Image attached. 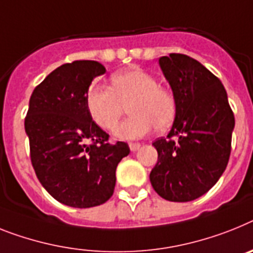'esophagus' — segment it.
Listing matches in <instances>:
<instances>
[{
	"instance_id": "1",
	"label": "esophagus",
	"mask_w": 253,
	"mask_h": 253,
	"mask_svg": "<svg viewBox=\"0 0 253 253\" xmlns=\"http://www.w3.org/2000/svg\"><path fill=\"white\" fill-rule=\"evenodd\" d=\"M140 146H141V144L140 143H130V149L132 150V152H136V150H139Z\"/></svg>"
}]
</instances>
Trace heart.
Instances as JSON below:
<instances>
[{"mask_svg":"<svg viewBox=\"0 0 253 253\" xmlns=\"http://www.w3.org/2000/svg\"><path fill=\"white\" fill-rule=\"evenodd\" d=\"M86 104L91 118L104 130H113L125 110L131 114L116 128V136L133 140L145 136L156 127L163 131L176 117V99L169 90L158 86L149 73L132 68L110 78L109 87L91 84Z\"/></svg>","mask_w":253,"mask_h":253,"instance_id":"1","label":"heart"}]
</instances>
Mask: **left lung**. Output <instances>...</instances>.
<instances>
[{
  "instance_id": "8db88e82",
  "label": "left lung",
  "mask_w": 253,
  "mask_h": 253,
  "mask_svg": "<svg viewBox=\"0 0 253 253\" xmlns=\"http://www.w3.org/2000/svg\"><path fill=\"white\" fill-rule=\"evenodd\" d=\"M176 99V117L167 137L153 145L158 162L150 172L153 189L171 202L199 198L228 166L234 113L221 81L184 54L159 58Z\"/></svg>"
}]
</instances>
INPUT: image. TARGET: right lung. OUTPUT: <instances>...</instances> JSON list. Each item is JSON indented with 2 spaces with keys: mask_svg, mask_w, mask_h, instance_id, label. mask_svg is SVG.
Wrapping results in <instances>:
<instances>
[{
  "mask_svg": "<svg viewBox=\"0 0 253 253\" xmlns=\"http://www.w3.org/2000/svg\"><path fill=\"white\" fill-rule=\"evenodd\" d=\"M104 73V65L94 60L60 65L33 90L25 116L38 180L56 201L76 209L107 202L114 192L117 166L130 154L127 143H109L87 109L88 87Z\"/></svg>",
  "mask_w": 253,
  "mask_h": 253,
  "instance_id": "add662e5",
  "label": "right lung"
}]
</instances>
